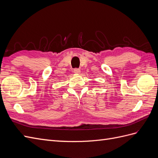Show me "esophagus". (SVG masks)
Instances as JSON below:
<instances>
[{
  "instance_id": "esophagus-1",
  "label": "esophagus",
  "mask_w": 158,
  "mask_h": 158,
  "mask_svg": "<svg viewBox=\"0 0 158 158\" xmlns=\"http://www.w3.org/2000/svg\"><path fill=\"white\" fill-rule=\"evenodd\" d=\"M80 70L79 69H75L74 70V73H76V74H80Z\"/></svg>"
}]
</instances>
